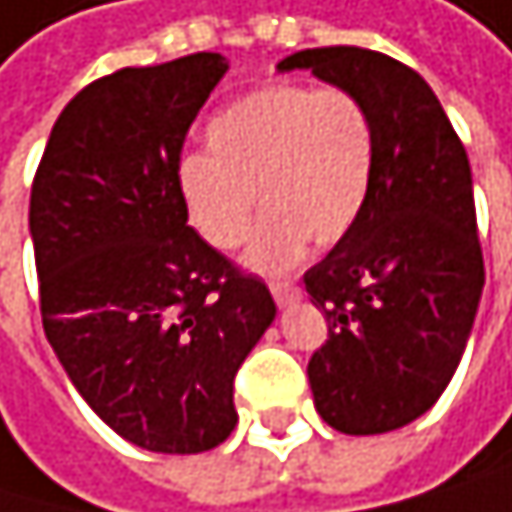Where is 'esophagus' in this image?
Instances as JSON below:
<instances>
[{
  "instance_id": "1",
  "label": "esophagus",
  "mask_w": 512,
  "mask_h": 512,
  "mask_svg": "<svg viewBox=\"0 0 512 512\" xmlns=\"http://www.w3.org/2000/svg\"><path fill=\"white\" fill-rule=\"evenodd\" d=\"M271 296H274L277 308H290V305H296L302 299V290L296 284H290V280H274Z\"/></svg>"
}]
</instances>
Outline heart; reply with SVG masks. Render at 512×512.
<instances>
[{
  "instance_id": "1",
  "label": "heart",
  "mask_w": 512,
  "mask_h": 512,
  "mask_svg": "<svg viewBox=\"0 0 512 512\" xmlns=\"http://www.w3.org/2000/svg\"><path fill=\"white\" fill-rule=\"evenodd\" d=\"M207 149L176 164V192L195 235L235 250L265 207L244 262L253 271L296 265L308 241L336 244L360 219L378 134L369 106L345 88L277 82L228 103L207 121Z\"/></svg>"
}]
</instances>
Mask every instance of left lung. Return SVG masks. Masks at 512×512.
Here are the masks:
<instances>
[{
    "mask_svg": "<svg viewBox=\"0 0 512 512\" xmlns=\"http://www.w3.org/2000/svg\"><path fill=\"white\" fill-rule=\"evenodd\" d=\"M354 91L378 152L369 201L305 290L329 339L308 363L320 418L351 437L397 430L440 400L467 348L485 268L467 152L421 75L366 48H308L277 63Z\"/></svg>",
    "mask_w": 512,
    "mask_h": 512,
    "instance_id": "1",
    "label": "left lung"
}]
</instances>
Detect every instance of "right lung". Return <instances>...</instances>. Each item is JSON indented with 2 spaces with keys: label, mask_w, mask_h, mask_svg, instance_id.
Wrapping results in <instances>:
<instances>
[{
  "label": "right lung",
  "mask_w": 512,
  "mask_h": 512,
  "mask_svg": "<svg viewBox=\"0 0 512 512\" xmlns=\"http://www.w3.org/2000/svg\"><path fill=\"white\" fill-rule=\"evenodd\" d=\"M222 54L118 69L75 94L30 195L42 326L82 400L127 443L198 455L238 424L235 372L277 308L186 219L176 164Z\"/></svg>",
  "instance_id": "1"
}]
</instances>
